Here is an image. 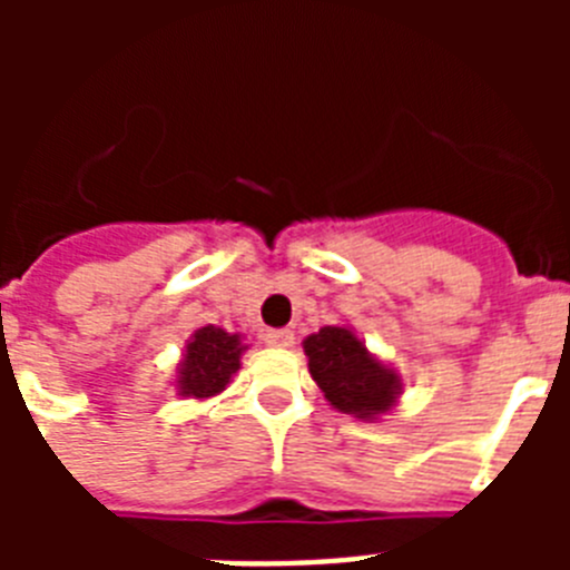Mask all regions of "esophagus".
Returning <instances> with one entry per match:
<instances>
[{
    "instance_id": "esophagus-1",
    "label": "esophagus",
    "mask_w": 570,
    "mask_h": 570,
    "mask_svg": "<svg viewBox=\"0 0 570 570\" xmlns=\"http://www.w3.org/2000/svg\"><path fill=\"white\" fill-rule=\"evenodd\" d=\"M265 342H268L271 347H291L294 345V331L291 328L268 331V334H265Z\"/></svg>"
}]
</instances>
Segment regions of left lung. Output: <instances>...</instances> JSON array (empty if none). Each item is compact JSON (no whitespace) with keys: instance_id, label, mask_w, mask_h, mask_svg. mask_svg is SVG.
<instances>
[{"instance_id":"obj_1","label":"left lung","mask_w":570,"mask_h":570,"mask_svg":"<svg viewBox=\"0 0 570 570\" xmlns=\"http://www.w3.org/2000/svg\"><path fill=\"white\" fill-rule=\"evenodd\" d=\"M308 371L325 402L340 414L376 422L402 396V376L365 345L351 325H325L302 340Z\"/></svg>"}]
</instances>
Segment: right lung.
<instances>
[{"instance_id": "1", "label": "right lung", "mask_w": 570, "mask_h": 570, "mask_svg": "<svg viewBox=\"0 0 570 570\" xmlns=\"http://www.w3.org/2000/svg\"><path fill=\"white\" fill-rule=\"evenodd\" d=\"M248 351L245 336L230 334L219 325H203L185 342V351L176 362L174 385L176 396L183 400H214L230 385L242 365V354Z\"/></svg>"}]
</instances>
